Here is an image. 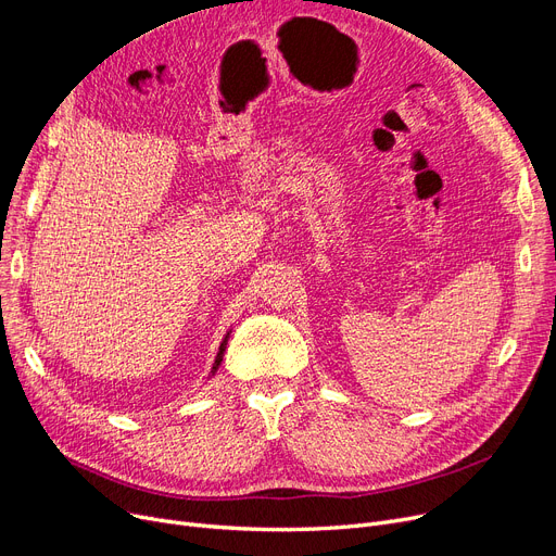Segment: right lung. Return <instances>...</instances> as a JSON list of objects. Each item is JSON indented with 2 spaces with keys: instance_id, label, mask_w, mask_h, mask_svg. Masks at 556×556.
Instances as JSON below:
<instances>
[{
  "instance_id": "right-lung-1",
  "label": "right lung",
  "mask_w": 556,
  "mask_h": 556,
  "mask_svg": "<svg viewBox=\"0 0 556 556\" xmlns=\"http://www.w3.org/2000/svg\"><path fill=\"white\" fill-rule=\"evenodd\" d=\"M227 338H229V333L225 336V340H223V344H220V349H218V356H216V363H214V369H212V371H216V369H218V365H220V361H223V352H225V344H227Z\"/></svg>"
}]
</instances>
